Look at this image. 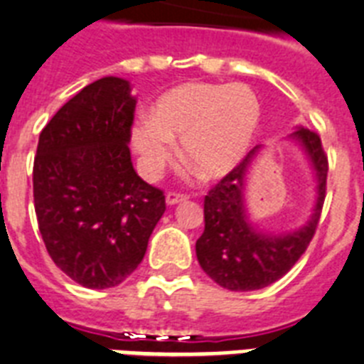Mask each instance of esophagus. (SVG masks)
Masks as SVG:
<instances>
[{"label": "esophagus", "instance_id": "obj_1", "mask_svg": "<svg viewBox=\"0 0 364 364\" xmlns=\"http://www.w3.org/2000/svg\"><path fill=\"white\" fill-rule=\"evenodd\" d=\"M185 200H188L187 194H179V192H168L166 194L168 205H177V203H181V201Z\"/></svg>", "mask_w": 364, "mask_h": 364}]
</instances>
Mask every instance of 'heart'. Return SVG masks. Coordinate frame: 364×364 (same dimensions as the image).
I'll return each mask as SVG.
<instances>
[{
    "label": "heart",
    "instance_id": "heart-1",
    "mask_svg": "<svg viewBox=\"0 0 364 364\" xmlns=\"http://www.w3.org/2000/svg\"><path fill=\"white\" fill-rule=\"evenodd\" d=\"M261 105L246 85L188 83L164 94L149 120H140L133 144L148 176H157L181 139L185 163L203 177L231 172L257 129Z\"/></svg>",
    "mask_w": 364,
    "mask_h": 364
}]
</instances>
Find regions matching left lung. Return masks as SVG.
Segmentation results:
<instances>
[{"label":"left lung","mask_w":364,"mask_h":364,"mask_svg":"<svg viewBox=\"0 0 364 364\" xmlns=\"http://www.w3.org/2000/svg\"><path fill=\"white\" fill-rule=\"evenodd\" d=\"M291 136L304 146L318 181L314 213L304 228L285 235H267L250 224L244 209V177L259 146L225 173L203 201L205 229L196 240L198 262L210 279L228 291H259L285 276L304 255L318 228L326 200L328 155L318 133L298 127Z\"/></svg>","instance_id":"8db88e82"}]
</instances>
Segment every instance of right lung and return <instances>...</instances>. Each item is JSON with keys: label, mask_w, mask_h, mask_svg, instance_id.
Instances as JSON below:
<instances>
[{"label": "right lung", "mask_w": 364, "mask_h": 364, "mask_svg": "<svg viewBox=\"0 0 364 364\" xmlns=\"http://www.w3.org/2000/svg\"><path fill=\"white\" fill-rule=\"evenodd\" d=\"M135 105L129 81L97 79L55 112L38 139L33 198L42 240L55 264L87 289L131 276L166 210L164 192L131 163Z\"/></svg>", "instance_id": "obj_1"}]
</instances>
